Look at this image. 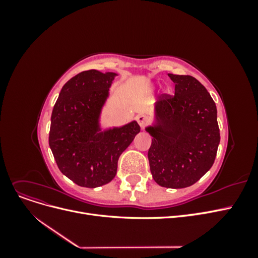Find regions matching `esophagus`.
Listing matches in <instances>:
<instances>
[{
    "label": "esophagus",
    "mask_w": 258,
    "mask_h": 258,
    "mask_svg": "<svg viewBox=\"0 0 258 258\" xmlns=\"http://www.w3.org/2000/svg\"><path fill=\"white\" fill-rule=\"evenodd\" d=\"M137 121H138L140 127L144 128V126H145V124H146L147 121H148V118H147V117H146L145 115H139V116L137 117Z\"/></svg>",
    "instance_id": "esophagus-1"
}]
</instances>
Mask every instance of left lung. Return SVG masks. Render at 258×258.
I'll return each instance as SVG.
<instances>
[{
	"instance_id": "left-lung-1",
	"label": "left lung",
	"mask_w": 258,
	"mask_h": 258,
	"mask_svg": "<svg viewBox=\"0 0 258 258\" xmlns=\"http://www.w3.org/2000/svg\"><path fill=\"white\" fill-rule=\"evenodd\" d=\"M174 96L162 95L154 106L148 150L155 182L167 188H184L213 166L220 144L217 110L199 81L189 75L169 74Z\"/></svg>"
}]
</instances>
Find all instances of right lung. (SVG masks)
I'll list each match as a JSON object with an SVG mask.
<instances>
[{
	"instance_id": "right-lung-1",
	"label": "right lung",
	"mask_w": 258,
	"mask_h": 258,
	"mask_svg": "<svg viewBox=\"0 0 258 258\" xmlns=\"http://www.w3.org/2000/svg\"><path fill=\"white\" fill-rule=\"evenodd\" d=\"M116 76L97 70L77 74L64 84L53 106L50 150L61 172L82 187L110 183L119 156L141 129L136 120L101 128V113Z\"/></svg>"
}]
</instances>
